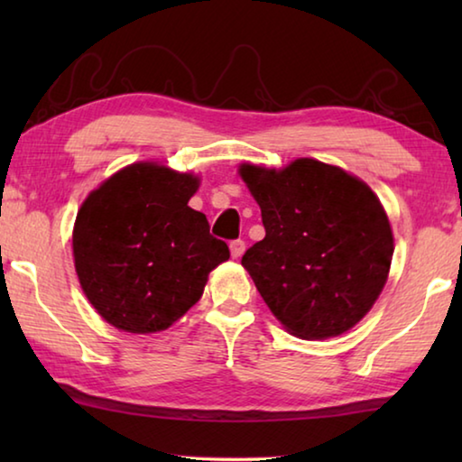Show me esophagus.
I'll list each match as a JSON object with an SVG mask.
<instances>
[{
    "label": "esophagus",
    "mask_w": 462,
    "mask_h": 462,
    "mask_svg": "<svg viewBox=\"0 0 462 462\" xmlns=\"http://www.w3.org/2000/svg\"><path fill=\"white\" fill-rule=\"evenodd\" d=\"M230 253H232V259H240V256L245 254V240H232Z\"/></svg>",
    "instance_id": "obj_1"
}]
</instances>
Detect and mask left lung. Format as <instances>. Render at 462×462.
Segmentation results:
<instances>
[{"label": "left lung", "instance_id": "8db88e82", "mask_svg": "<svg viewBox=\"0 0 462 462\" xmlns=\"http://www.w3.org/2000/svg\"><path fill=\"white\" fill-rule=\"evenodd\" d=\"M238 173L264 226L242 267L287 332L324 340L361 322L393 256L387 214L371 187L316 159L279 171L245 162Z\"/></svg>", "mask_w": 462, "mask_h": 462}]
</instances>
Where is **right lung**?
Segmentation results:
<instances>
[{
  "label": "right lung",
  "instance_id": "add662e5",
  "mask_svg": "<svg viewBox=\"0 0 462 462\" xmlns=\"http://www.w3.org/2000/svg\"><path fill=\"white\" fill-rule=\"evenodd\" d=\"M199 179L134 162L101 183L77 214L75 271L107 324L161 332L199 301L209 271L230 259L208 217L187 201Z\"/></svg>",
  "mask_w": 462,
  "mask_h": 462
}]
</instances>
